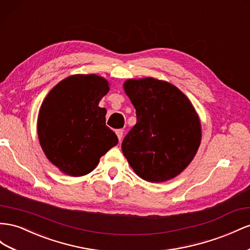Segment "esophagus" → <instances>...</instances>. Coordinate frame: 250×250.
Returning a JSON list of instances; mask_svg holds the SVG:
<instances>
[{
	"instance_id": "1",
	"label": "esophagus",
	"mask_w": 250,
	"mask_h": 250,
	"mask_svg": "<svg viewBox=\"0 0 250 250\" xmlns=\"http://www.w3.org/2000/svg\"><path fill=\"white\" fill-rule=\"evenodd\" d=\"M123 130L122 129H118V130H116V133H117V136H118V139L121 141L122 140V138H123Z\"/></svg>"
}]
</instances>
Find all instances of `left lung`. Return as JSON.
Here are the masks:
<instances>
[{"label": "left lung", "instance_id": "left-lung-1", "mask_svg": "<svg viewBox=\"0 0 250 250\" xmlns=\"http://www.w3.org/2000/svg\"><path fill=\"white\" fill-rule=\"evenodd\" d=\"M123 87L137 113V124L122 142L128 163L141 179L151 183L175 178L200 147L199 114L189 99L166 81L129 79Z\"/></svg>", "mask_w": 250, "mask_h": 250}]
</instances>
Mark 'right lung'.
<instances>
[{
	"instance_id": "obj_1",
	"label": "right lung",
	"mask_w": 250,
	"mask_h": 250,
	"mask_svg": "<svg viewBox=\"0 0 250 250\" xmlns=\"http://www.w3.org/2000/svg\"><path fill=\"white\" fill-rule=\"evenodd\" d=\"M109 83L98 75H73L47 94L38 116V137L46 158L70 177L91 172L100 159L118 144L99 107Z\"/></svg>"
}]
</instances>
